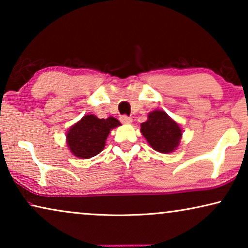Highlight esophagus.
<instances>
[{"label":"esophagus","instance_id":"34e87169","mask_svg":"<svg viewBox=\"0 0 248 248\" xmlns=\"http://www.w3.org/2000/svg\"><path fill=\"white\" fill-rule=\"evenodd\" d=\"M121 121L123 122V123L128 124V123H131V122H132V117L127 116V115H122V116H121Z\"/></svg>","mask_w":248,"mask_h":248}]
</instances>
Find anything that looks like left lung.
<instances>
[{
	"label": "left lung",
	"mask_w": 248,
	"mask_h": 248,
	"mask_svg": "<svg viewBox=\"0 0 248 248\" xmlns=\"http://www.w3.org/2000/svg\"><path fill=\"white\" fill-rule=\"evenodd\" d=\"M141 133L149 144L161 154L174 151L182 138L179 125L162 110H155L148 115V121L141 124Z\"/></svg>",
	"instance_id": "1"
}]
</instances>
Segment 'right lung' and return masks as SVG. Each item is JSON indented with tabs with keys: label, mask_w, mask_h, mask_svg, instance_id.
Here are the masks:
<instances>
[{
	"label": "right lung",
	"mask_w": 248,
	"mask_h": 248,
	"mask_svg": "<svg viewBox=\"0 0 248 248\" xmlns=\"http://www.w3.org/2000/svg\"><path fill=\"white\" fill-rule=\"evenodd\" d=\"M121 125L114 117L98 118L94 115L83 116L81 121L71 126L66 134L71 152L79 158L97 155L105 147V142L111 128Z\"/></svg>",
	"instance_id": "add662e5"
}]
</instances>
